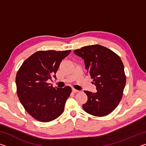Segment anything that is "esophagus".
Masks as SVG:
<instances>
[{
    "instance_id": "obj_1",
    "label": "esophagus",
    "mask_w": 146,
    "mask_h": 146,
    "mask_svg": "<svg viewBox=\"0 0 146 146\" xmlns=\"http://www.w3.org/2000/svg\"><path fill=\"white\" fill-rule=\"evenodd\" d=\"M72 91L73 93H77V92H78V90H75V89H74V88H73L72 89Z\"/></svg>"
}]
</instances>
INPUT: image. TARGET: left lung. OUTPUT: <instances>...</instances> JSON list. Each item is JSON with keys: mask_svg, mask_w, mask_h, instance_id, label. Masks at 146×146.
Instances as JSON below:
<instances>
[{"mask_svg": "<svg viewBox=\"0 0 146 146\" xmlns=\"http://www.w3.org/2000/svg\"><path fill=\"white\" fill-rule=\"evenodd\" d=\"M74 53L84 59L86 70L97 90L96 93L84 91L88 101L82 106L84 110L97 117L109 115L122 99L126 82L120 56L98 44L75 49Z\"/></svg>", "mask_w": 146, "mask_h": 146, "instance_id": "1", "label": "left lung"}]
</instances>
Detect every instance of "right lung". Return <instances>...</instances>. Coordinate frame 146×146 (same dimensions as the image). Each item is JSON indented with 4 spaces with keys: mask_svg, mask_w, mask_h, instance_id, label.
<instances>
[{
    "mask_svg": "<svg viewBox=\"0 0 146 146\" xmlns=\"http://www.w3.org/2000/svg\"><path fill=\"white\" fill-rule=\"evenodd\" d=\"M67 51H39L24 62L16 75L17 95L31 117L42 122L58 118L64 110L71 88H53L48 80L56 78L60 64L70 53Z\"/></svg>",
    "mask_w": 146,
    "mask_h": 146,
    "instance_id": "add662e5",
    "label": "right lung"
}]
</instances>
